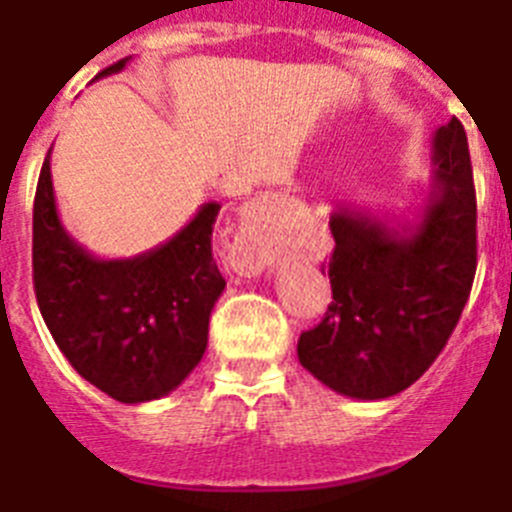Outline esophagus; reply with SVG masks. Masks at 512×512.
<instances>
[{
    "mask_svg": "<svg viewBox=\"0 0 512 512\" xmlns=\"http://www.w3.org/2000/svg\"><path fill=\"white\" fill-rule=\"evenodd\" d=\"M288 198L265 193L242 213V224L229 247L231 268L239 275H260L278 262L286 239Z\"/></svg>",
    "mask_w": 512,
    "mask_h": 512,
    "instance_id": "esophagus-1",
    "label": "esophagus"
}]
</instances>
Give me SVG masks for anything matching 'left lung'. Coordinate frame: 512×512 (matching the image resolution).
Segmentation results:
<instances>
[{
  "label": "left lung",
  "mask_w": 512,
  "mask_h": 512,
  "mask_svg": "<svg viewBox=\"0 0 512 512\" xmlns=\"http://www.w3.org/2000/svg\"><path fill=\"white\" fill-rule=\"evenodd\" d=\"M430 193L415 224L340 208L330 216L332 304L301 332L299 361L353 399L415 384L446 348L477 273V193L459 118L430 141ZM324 273V270H322Z\"/></svg>",
  "instance_id": "8db88e82"
}]
</instances>
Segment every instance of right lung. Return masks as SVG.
<instances>
[{
	"label": "right lung",
	"mask_w": 512,
	"mask_h": 512,
	"mask_svg": "<svg viewBox=\"0 0 512 512\" xmlns=\"http://www.w3.org/2000/svg\"><path fill=\"white\" fill-rule=\"evenodd\" d=\"M219 211V203H203L188 226L154 250L100 260L61 224L48 151L33 206L35 299L82 379L123 404L159 399L188 379L206 353L208 319L226 286L211 252Z\"/></svg>",
	"instance_id": "1"
}]
</instances>
